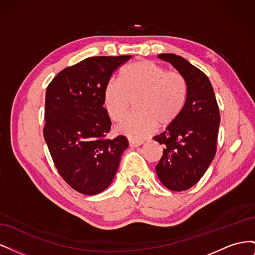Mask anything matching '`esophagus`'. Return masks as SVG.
Listing matches in <instances>:
<instances>
[{"instance_id": "34e87169", "label": "esophagus", "mask_w": 255, "mask_h": 255, "mask_svg": "<svg viewBox=\"0 0 255 255\" xmlns=\"http://www.w3.org/2000/svg\"><path fill=\"white\" fill-rule=\"evenodd\" d=\"M128 144L132 148H136V146H139L142 144V141H136V140H128Z\"/></svg>"}]
</instances>
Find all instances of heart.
<instances>
[{"mask_svg": "<svg viewBox=\"0 0 255 255\" xmlns=\"http://www.w3.org/2000/svg\"><path fill=\"white\" fill-rule=\"evenodd\" d=\"M120 81L112 80L104 88L103 103L113 121L120 120L135 101L137 112L117 126V132L132 140H142L157 125L167 127L182 114L188 96V85L177 71L152 60H137L123 68Z\"/></svg>", "mask_w": 255, "mask_h": 255, "instance_id": "1", "label": "heart"}]
</instances>
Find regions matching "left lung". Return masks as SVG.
<instances>
[{
    "instance_id": "8db88e82",
    "label": "left lung",
    "mask_w": 255,
    "mask_h": 255,
    "mask_svg": "<svg viewBox=\"0 0 255 255\" xmlns=\"http://www.w3.org/2000/svg\"><path fill=\"white\" fill-rule=\"evenodd\" d=\"M187 82L188 96L180 117L163 133L153 137L164 144L156 166L160 182L173 191H183L199 182L217 148L220 114L212 84L207 76L188 60L175 54H159Z\"/></svg>"
}]
</instances>
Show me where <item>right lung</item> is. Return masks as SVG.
Returning <instances> with one entry per match:
<instances>
[{"instance_id": "obj_1", "label": "right lung", "mask_w": 255, "mask_h": 255, "mask_svg": "<svg viewBox=\"0 0 255 255\" xmlns=\"http://www.w3.org/2000/svg\"><path fill=\"white\" fill-rule=\"evenodd\" d=\"M130 57H88L61 70L45 92L44 140L61 177L83 195L110 186L128 146L125 136L106 138L112 122L103 92L113 72Z\"/></svg>"}]
</instances>
